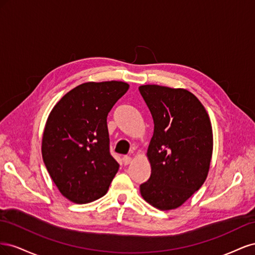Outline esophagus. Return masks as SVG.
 Here are the masks:
<instances>
[{
	"mask_svg": "<svg viewBox=\"0 0 255 255\" xmlns=\"http://www.w3.org/2000/svg\"><path fill=\"white\" fill-rule=\"evenodd\" d=\"M122 161H123V164H125V165H128V164H130V161H132V157H130V156H123Z\"/></svg>",
	"mask_w": 255,
	"mask_h": 255,
	"instance_id": "obj_1",
	"label": "esophagus"
}]
</instances>
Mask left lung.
I'll use <instances>...</instances> for the list:
<instances>
[{
	"instance_id": "obj_1",
	"label": "left lung",
	"mask_w": 255,
	"mask_h": 255,
	"mask_svg": "<svg viewBox=\"0 0 255 255\" xmlns=\"http://www.w3.org/2000/svg\"><path fill=\"white\" fill-rule=\"evenodd\" d=\"M139 92L154 122L146 152L151 176L140 185V194L160 211L174 210L206 180L213 154L212 123L202 103L186 89L142 85Z\"/></svg>"
}]
</instances>
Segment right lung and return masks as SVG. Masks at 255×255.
Returning a JSON list of instances; mask_svg holds the SVG:
<instances>
[{"label": "right lung", "instance_id": "add662e5", "mask_svg": "<svg viewBox=\"0 0 255 255\" xmlns=\"http://www.w3.org/2000/svg\"><path fill=\"white\" fill-rule=\"evenodd\" d=\"M128 87L118 81L84 83L67 92L49 115L42 158L60 194L74 203L103 197L118 171L106 120Z\"/></svg>", "mask_w": 255, "mask_h": 255}]
</instances>
